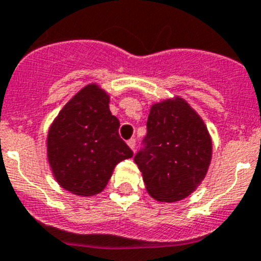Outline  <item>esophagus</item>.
<instances>
[{"label":"esophagus","instance_id":"1","mask_svg":"<svg viewBox=\"0 0 261 261\" xmlns=\"http://www.w3.org/2000/svg\"><path fill=\"white\" fill-rule=\"evenodd\" d=\"M127 146L130 147V148L133 149V151H135V146H137V140H135V139L127 140Z\"/></svg>","mask_w":261,"mask_h":261}]
</instances>
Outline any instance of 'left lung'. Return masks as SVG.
<instances>
[{
  "label": "left lung",
  "instance_id": "left-lung-1",
  "mask_svg": "<svg viewBox=\"0 0 261 261\" xmlns=\"http://www.w3.org/2000/svg\"><path fill=\"white\" fill-rule=\"evenodd\" d=\"M147 131L146 146L135 156L147 192L160 202L187 198L201 185L212 162L205 122L176 96L151 106Z\"/></svg>",
  "mask_w": 261,
  "mask_h": 261
}]
</instances>
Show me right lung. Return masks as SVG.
Here are the masks:
<instances>
[{
  "mask_svg": "<svg viewBox=\"0 0 261 261\" xmlns=\"http://www.w3.org/2000/svg\"><path fill=\"white\" fill-rule=\"evenodd\" d=\"M110 94L88 84L59 112L47 134V159L63 189L80 197L101 193L115 165L133 158L119 138V121L109 109Z\"/></svg>",
  "mask_w": 261,
  "mask_h": 261,
  "instance_id": "obj_1",
  "label": "right lung"
}]
</instances>
